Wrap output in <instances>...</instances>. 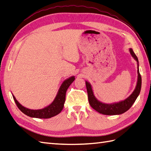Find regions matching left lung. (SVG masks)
Instances as JSON below:
<instances>
[{
  "mask_svg": "<svg viewBox=\"0 0 151 151\" xmlns=\"http://www.w3.org/2000/svg\"><path fill=\"white\" fill-rule=\"evenodd\" d=\"M130 53L131 56L133 57V58L137 62V79L136 88L134 89V91L132 93L129 97H128L124 100L121 101L119 102H113V103H104L95 97L94 95L93 90V87L90 83L86 81V89H87L88 95V100L89 103L91 106L95 110L99 113L108 115H119L126 112L127 110H129L132 106V104L136 101V99L139 95L141 91V88H142V77L139 74V62L138 59L134 52L133 50L129 49Z\"/></svg>",
  "mask_w": 151,
  "mask_h": 151,
  "instance_id": "1",
  "label": "left lung"
}]
</instances>
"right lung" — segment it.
<instances>
[{
  "label": "right lung",
  "instance_id": "right-lung-1",
  "mask_svg": "<svg viewBox=\"0 0 151 151\" xmlns=\"http://www.w3.org/2000/svg\"><path fill=\"white\" fill-rule=\"evenodd\" d=\"M75 77L74 76L65 79L62 82V84H61L54 101L49 105L43 108L39 109V110H32V109L23 106L22 104L19 103L17 99H15V96L12 94L13 98H14L19 110L25 115H28V116L39 119H48L52 117L59 114L61 111L63 110L64 103H65V101L66 91L69 87V86L75 81Z\"/></svg>",
  "mask_w": 151,
  "mask_h": 151
}]
</instances>
